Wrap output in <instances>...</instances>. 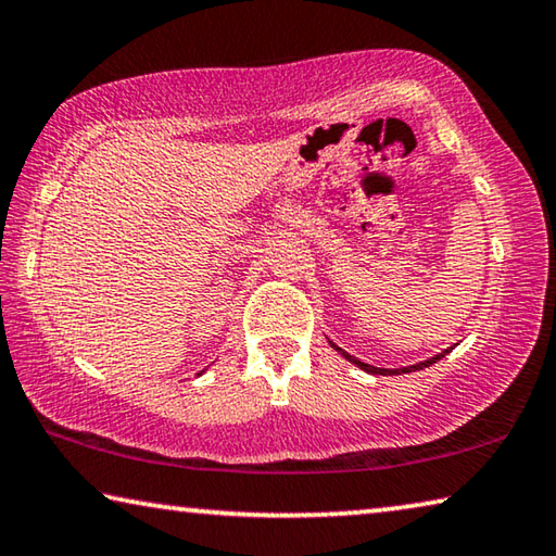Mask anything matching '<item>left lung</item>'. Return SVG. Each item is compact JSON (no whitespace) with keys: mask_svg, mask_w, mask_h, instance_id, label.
Here are the masks:
<instances>
[{"mask_svg":"<svg viewBox=\"0 0 556 556\" xmlns=\"http://www.w3.org/2000/svg\"><path fill=\"white\" fill-rule=\"evenodd\" d=\"M329 343H331L333 349L339 351V354H341L343 358H349L351 364H356V366L361 368V371H366V374H374V376H395V374H410V371H420V368H426V366H430V364H435V361H440V358H443L445 354H451V349H453V346H451V349H445L443 354H438V356L428 358V361H420V364H416V366H405V368H376V366H371V364H364V361H358L356 356L346 354V351L339 349L337 343H333V341H329Z\"/></svg>","mask_w":556,"mask_h":556,"instance_id":"obj_1","label":"left lung"}]
</instances>
